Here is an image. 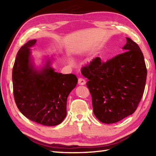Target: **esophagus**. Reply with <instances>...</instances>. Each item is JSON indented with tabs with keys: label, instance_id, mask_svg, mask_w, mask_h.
I'll return each instance as SVG.
<instances>
[{
	"label": "esophagus",
	"instance_id": "obj_1",
	"mask_svg": "<svg viewBox=\"0 0 156 156\" xmlns=\"http://www.w3.org/2000/svg\"><path fill=\"white\" fill-rule=\"evenodd\" d=\"M78 83L79 85H84L86 84V81H85L84 79L82 78H80L78 79Z\"/></svg>",
	"mask_w": 156,
	"mask_h": 156
}]
</instances>
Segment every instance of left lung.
<instances>
[{
  "label": "left lung",
  "instance_id": "left-lung-1",
  "mask_svg": "<svg viewBox=\"0 0 156 156\" xmlns=\"http://www.w3.org/2000/svg\"><path fill=\"white\" fill-rule=\"evenodd\" d=\"M125 52L106 62L92 59L81 69L88 81L93 112L99 121L111 124L133 113L143 97L147 68L140 48L130 38Z\"/></svg>",
  "mask_w": 156,
  "mask_h": 156
}]
</instances>
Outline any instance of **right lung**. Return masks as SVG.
<instances>
[{
    "label": "right lung",
    "mask_w": 156,
    "mask_h": 156,
    "mask_svg": "<svg viewBox=\"0 0 156 156\" xmlns=\"http://www.w3.org/2000/svg\"><path fill=\"white\" fill-rule=\"evenodd\" d=\"M33 39L20 48L12 68V86L15 103L29 120L45 126H55L66 117L69 94L78 82L73 74L56 72L48 59L40 69L35 67L31 49Z\"/></svg>",
    "instance_id": "right-lung-1"
}]
</instances>
